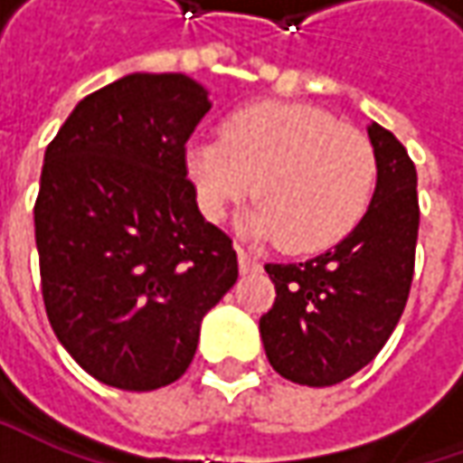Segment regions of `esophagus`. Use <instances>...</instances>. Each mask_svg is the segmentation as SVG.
Returning <instances> with one entry per match:
<instances>
[{"instance_id": "obj_1", "label": "esophagus", "mask_w": 463, "mask_h": 463, "mask_svg": "<svg viewBox=\"0 0 463 463\" xmlns=\"http://www.w3.org/2000/svg\"><path fill=\"white\" fill-rule=\"evenodd\" d=\"M237 258H240L241 273H255V270H260V260L252 252H247L244 247H237Z\"/></svg>"}]
</instances>
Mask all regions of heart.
<instances>
[{
	"instance_id": "heart-1",
	"label": "heart",
	"mask_w": 463,
	"mask_h": 463,
	"mask_svg": "<svg viewBox=\"0 0 463 463\" xmlns=\"http://www.w3.org/2000/svg\"><path fill=\"white\" fill-rule=\"evenodd\" d=\"M187 175L211 222L252 190L258 201L241 216L250 237L319 252L361 222L376 156L361 131L319 108L262 102L229 118L222 141L193 144Z\"/></svg>"
}]
</instances>
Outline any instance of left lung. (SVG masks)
<instances>
[{
    "instance_id": "1",
    "label": "left lung",
    "mask_w": 463,
    "mask_h": 463,
    "mask_svg": "<svg viewBox=\"0 0 463 463\" xmlns=\"http://www.w3.org/2000/svg\"><path fill=\"white\" fill-rule=\"evenodd\" d=\"M376 190L358 226L304 262H268L276 304L260 317L265 355L283 379L332 386L368 365L400 322L415 273L418 172L379 123L368 126Z\"/></svg>"
}]
</instances>
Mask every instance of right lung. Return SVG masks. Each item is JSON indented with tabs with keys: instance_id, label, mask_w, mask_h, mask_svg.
I'll return each instance as SVG.
<instances>
[{
	"instance_id": "add662e5",
	"label": "right lung",
	"mask_w": 463,
	"mask_h": 463,
	"mask_svg": "<svg viewBox=\"0 0 463 463\" xmlns=\"http://www.w3.org/2000/svg\"><path fill=\"white\" fill-rule=\"evenodd\" d=\"M208 110L185 74L136 71L81 99L45 149L33 211L45 314L108 386L177 382L240 276L187 180L185 141Z\"/></svg>"
}]
</instances>
